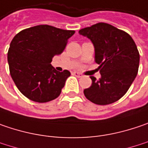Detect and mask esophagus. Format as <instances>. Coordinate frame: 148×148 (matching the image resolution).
<instances>
[{
	"label": "esophagus",
	"mask_w": 148,
	"mask_h": 148,
	"mask_svg": "<svg viewBox=\"0 0 148 148\" xmlns=\"http://www.w3.org/2000/svg\"><path fill=\"white\" fill-rule=\"evenodd\" d=\"M73 74L75 75V76H77V77H79V78L82 77V74H79V73H78V72H73Z\"/></svg>",
	"instance_id": "1"
}]
</instances>
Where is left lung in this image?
<instances>
[{
	"mask_svg": "<svg viewBox=\"0 0 148 148\" xmlns=\"http://www.w3.org/2000/svg\"><path fill=\"white\" fill-rule=\"evenodd\" d=\"M91 40L101 78L90 76L92 84L85 89V97L94 104L106 106L120 100L134 81L140 54L132 38L114 26L99 22L79 30Z\"/></svg>",
	"mask_w": 148,
	"mask_h": 148,
	"instance_id": "left-lung-1",
	"label": "left lung"
}]
</instances>
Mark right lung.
Returning <instances> with one entry per match:
<instances>
[{
  "label": "right lung",
  "mask_w": 148,
  "mask_h": 148,
  "mask_svg": "<svg viewBox=\"0 0 148 148\" xmlns=\"http://www.w3.org/2000/svg\"><path fill=\"white\" fill-rule=\"evenodd\" d=\"M74 31L38 25L18 32L11 42L7 60L11 76L27 99L45 103L58 98L70 72H58L52 58L64 50Z\"/></svg>",
  "instance_id": "1"
}]
</instances>
